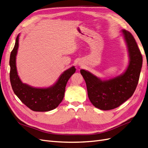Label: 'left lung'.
<instances>
[{"mask_svg":"<svg viewBox=\"0 0 148 148\" xmlns=\"http://www.w3.org/2000/svg\"><path fill=\"white\" fill-rule=\"evenodd\" d=\"M122 33L130 57L129 65L122 75L102 80L88 71L80 70L86 84L89 100L101 110L114 109L127 101L135 92L140 78L143 64L141 52L133 35L125 29Z\"/></svg>","mask_w":148,"mask_h":148,"instance_id":"left-lung-1","label":"left lung"}]
</instances>
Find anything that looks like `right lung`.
Returning <instances> with one entry per match:
<instances>
[{"instance_id":"obj_1","label":"right lung","mask_w":148,"mask_h":148,"mask_svg":"<svg viewBox=\"0 0 148 148\" xmlns=\"http://www.w3.org/2000/svg\"><path fill=\"white\" fill-rule=\"evenodd\" d=\"M20 34L17 36L15 46L10 57V79L13 91L20 101L31 110L47 112L56 109L63 100L65 86L76 71L75 66L65 70L53 86L46 88H36L23 83L18 75L16 56L18 49Z\"/></svg>"}]
</instances>
